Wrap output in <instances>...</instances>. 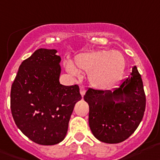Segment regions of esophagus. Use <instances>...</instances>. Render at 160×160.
Returning a JSON list of instances; mask_svg holds the SVG:
<instances>
[{"mask_svg": "<svg viewBox=\"0 0 160 160\" xmlns=\"http://www.w3.org/2000/svg\"><path fill=\"white\" fill-rule=\"evenodd\" d=\"M85 93H86V88L84 86H80V93H81L82 96H84Z\"/></svg>", "mask_w": 160, "mask_h": 160, "instance_id": "34e87169", "label": "esophagus"}]
</instances>
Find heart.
I'll list each match as a JSON object with an SVG mask.
<instances>
[{"mask_svg": "<svg viewBox=\"0 0 160 160\" xmlns=\"http://www.w3.org/2000/svg\"><path fill=\"white\" fill-rule=\"evenodd\" d=\"M125 61L119 51L98 50L78 55L75 67L70 62L66 65L67 72L77 75L78 71L89 73V80L93 87L108 90L121 78Z\"/></svg>", "mask_w": 160, "mask_h": 160, "instance_id": "obj_1", "label": "heart"}]
</instances>
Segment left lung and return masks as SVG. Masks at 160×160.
<instances>
[{
  "instance_id": "1",
  "label": "left lung",
  "mask_w": 160,
  "mask_h": 160,
  "mask_svg": "<svg viewBox=\"0 0 160 160\" xmlns=\"http://www.w3.org/2000/svg\"><path fill=\"white\" fill-rule=\"evenodd\" d=\"M89 104V124L93 136L107 143L123 142L136 131L143 119L146 96L137 67L112 90L89 88L84 95Z\"/></svg>"
}]
</instances>
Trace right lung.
I'll return each instance as SVG.
<instances>
[{
    "label": "right lung",
    "mask_w": 160,
    "mask_h": 160,
    "mask_svg": "<svg viewBox=\"0 0 160 160\" xmlns=\"http://www.w3.org/2000/svg\"><path fill=\"white\" fill-rule=\"evenodd\" d=\"M56 50L40 48L23 60L12 85L10 106L19 129L41 145L66 137L74 105L82 99L78 85L59 83L61 58Z\"/></svg>",
    "instance_id": "obj_1"
}]
</instances>
